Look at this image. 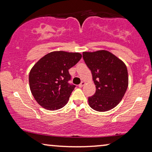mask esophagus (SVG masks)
Here are the masks:
<instances>
[{
	"instance_id": "obj_1",
	"label": "esophagus",
	"mask_w": 152,
	"mask_h": 152,
	"mask_svg": "<svg viewBox=\"0 0 152 152\" xmlns=\"http://www.w3.org/2000/svg\"><path fill=\"white\" fill-rule=\"evenodd\" d=\"M85 84H86V82H84V81H82V82L80 83L79 84V86H79V88H82V87Z\"/></svg>"
}]
</instances>
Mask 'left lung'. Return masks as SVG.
<instances>
[{"instance_id":"left-lung-1","label":"left lung","mask_w":152,"mask_h":152,"mask_svg":"<svg viewBox=\"0 0 152 152\" xmlns=\"http://www.w3.org/2000/svg\"><path fill=\"white\" fill-rule=\"evenodd\" d=\"M83 58L92 74L96 92L89 96L90 106L99 112L115 108L121 102L128 88L126 66L107 50L83 52Z\"/></svg>"}]
</instances>
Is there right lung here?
Wrapping results in <instances>:
<instances>
[{"mask_svg":"<svg viewBox=\"0 0 152 152\" xmlns=\"http://www.w3.org/2000/svg\"><path fill=\"white\" fill-rule=\"evenodd\" d=\"M81 57L79 53L53 51L33 66L29 74L30 88L40 106L49 110L65 106L76 87L69 83L71 80L69 69Z\"/></svg>","mask_w":152,"mask_h":152,"instance_id":"obj_1","label":"right lung"}]
</instances>
